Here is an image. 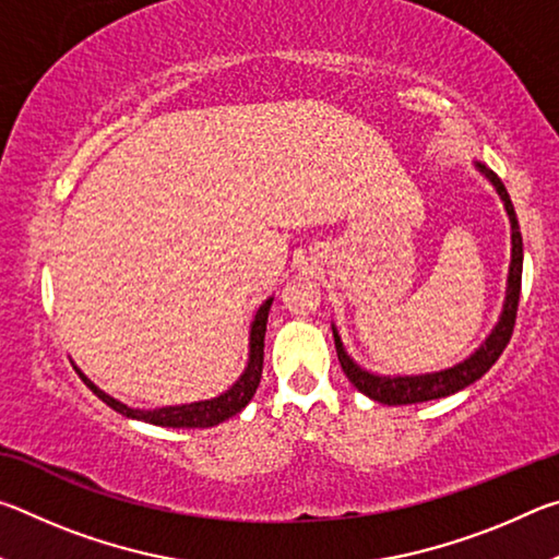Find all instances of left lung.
Returning a JSON list of instances; mask_svg holds the SVG:
<instances>
[{
    "instance_id": "1",
    "label": "left lung",
    "mask_w": 559,
    "mask_h": 559,
    "mask_svg": "<svg viewBox=\"0 0 559 559\" xmlns=\"http://www.w3.org/2000/svg\"><path fill=\"white\" fill-rule=\"evenodd\" d=\"M476 167L478 173L493 185L510 219V269H508L506 300H503V310H500L498 323L493 330H490V335L484 340V343H480V347L473 349L466 359H461L459 365L449 367V370L427 372V374H374L370 370H365V367H359L355 359L347 355L343 337H340L337 328L333 325L337 359L340 365H343V372L347 374V380L355 384L357 392H362L374 402L400 406V404L431 402V400H441V396L456 394L461 390H466L468 384L480 380V377L496 365V359L503 355L506 345L510 343V335H513V325H515V313H518V300H520V281H523V236H520L518 216L513 210V202H510L508 197L506 185L500 182V177L493 173V169H488L484 163H476Z\"/></svg>"
}]
</instances>
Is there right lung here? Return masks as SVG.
I'll return each mask as SVG.
<instances>
[{
    "label": "right lung",
    "instance_id": "right-lung-1",
    "mask_svg": "<svg viewBox=\"0 0 559 559\" xmlns=\"http://www.w3.org/2000/svg\"><path fill=\"white\" fill-rule=\"evenodd\" d=\"M273 296L266 298L259 306L257 316L251 320L249 328V359H246L243 372L239 374L229 390L222 392L219 396H212V400H200L189 404H173V406H155V409H135V406H128L118 402L116 396H110L100 390V386L93 384L86 374H83L79 367L81 380L91 386V392L98 396V400L106 402L110 409L118 414L128 416V419H138L145 424H155V427H169V429H206L216 427L226 419H231L234 414H239L246 404L251 402V396L257 394V386L261 382L263 372V337H266V323H269V310H271Z\"/></svg>",
    "mask_w": 559,
    "mask_h": 559
}]
</instances>
